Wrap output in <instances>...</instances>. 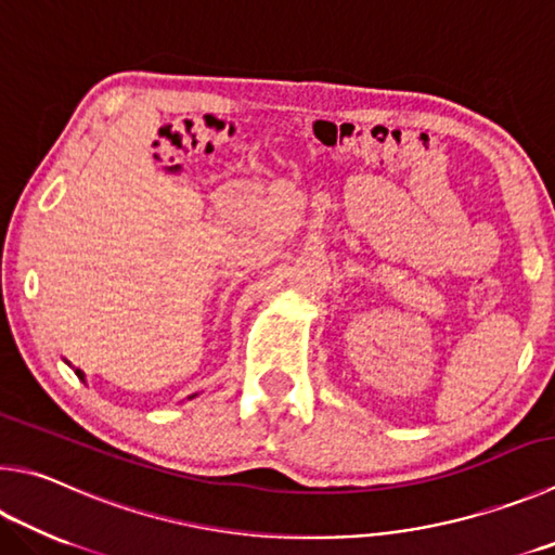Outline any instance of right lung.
Listing matches in <instances>:
<instances>
[{
  "label": "right lung",
  "mask_w": 555,
  "mask_h": 555,
  "mask_svg": "<svg viewBox=\"0 0 555 555\" xmlns=\"http://www.w3.org/2000/svg\"><path fill=\"white\" fill-rule=\"evenodd\" d=\"M75 374H77V376H79V378H85V374H82V371H79V369H77V371H75Z\"/></svg>",
  "instance_id": "obj_1"
}]
</instances>
